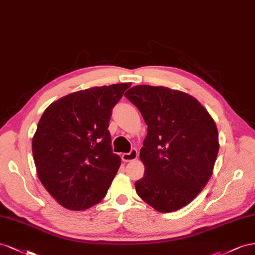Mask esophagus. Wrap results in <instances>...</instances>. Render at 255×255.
Returning a JSON list of instances; mask_svg holds the SVG:
<instances>
[{
	"label": "esophagus",
	"instance_id": "34e87169",
	"mask_svg": "<svg viewBox=\"0 0 255 255\" xmlns=\"http://www.w3.org/2000/svg\"><path fill=\"white\" fill-rule=\"evenodd\" d=\"M137 150L132 148L129 152H125V154L122 155V160L124 162H129V161H132V160L136 159L137 157Z\"/></svg>",
	"mask_w": 255,
	"mask_h": 255
}]
</instances>
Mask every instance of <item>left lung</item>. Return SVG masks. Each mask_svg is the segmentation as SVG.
Returning a JSON list of instances; mask_svg holds the SVG:
<instances>
[{
  "label": "left lung",
  "instance_id": "obj_1",
  "mask_svg": "<svg viewBox=\"0 0 255 255\" xmlns=\"http://www.w3.org/2000/svg\"><path fill=\"white\" fill-rule=\"evenodd\" d=\"M125 97L147 125L140 150L145 172L135 191L158 212H175L212 176L219 150L215 121L194 97L164 86L136 85Z\"/></svg>",
  "mask_w": 255,
  "mask_h": 255
}]
</instances>
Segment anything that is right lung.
<instances>
[{"label":"right lung","instance_id":"1","mask_svg":"<svg viewBox=\"0 0 255 255\" xmlns=\"http://www.w3.org/2000/svg\"><path fill=\"white\" fill-rule=\"evenodd\" d=\"M130 85L72 93L43 112L32 141L34 162L41 184L63 207L87 209L106 196L121 165L109 122Z\"/></svg>","mask_w":255,"mask_h":255}]
</instances>
